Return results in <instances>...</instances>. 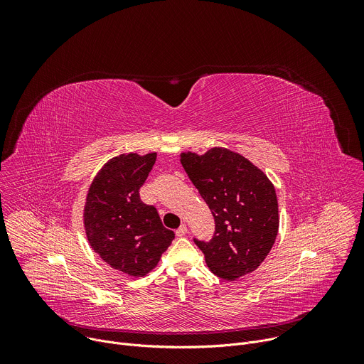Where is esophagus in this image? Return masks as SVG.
Instances as JSON below:
<instances>
[{
  "mask_svg": "<svg viewBox=\"0 0 364 364\" xmlns=\"http://www.w3.org/2000/svg\"><path fill=\"white\" fill-rule=\"evenodd\" d=\"M187 233V226L186 225H181L177 230H176V235L178 236V237H181V236H184Z\"/></svg>",
  "mask_w": 364,
  "mask_h": 364,
  "instance_id": "34e87169",
  "label": "esophagus"
}]
</instances>
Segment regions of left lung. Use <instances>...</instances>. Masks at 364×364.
<instances>
[{"mask_svg":"<svg viewBox=\"0 0 364 364\" xmlns=\"http://www.w3.org/2000/svg\"><path fill=\"white\" fill-rule=\"evenodd\" d=\"M181 166L209 205L215 235L194 239L210 271L226 281L253 272L271 252L279 228L274 184L240 154L212 148L181 154Z\"/></svg>","mask_w":364,"mask_h":364,"instance_id":"8db88e82","label":"left lung"}]
</instances>
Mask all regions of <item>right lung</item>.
Returning a JSON list of instances; mask_svg holds the SVG:
<instances>
[{
    "label": "right lung",
    "instance_id": "obj_1",
    "mask_svg": "<svg viewBox=\"0 0 364 364\" xmlns=\"http://www.w3.org/2000/svg\"><path fill=\"white\" fill-rule=\"evenodd\" d=\"M157 154H121L93 178L85 203L83 223L92 249L111 268L145 277L160 262L174 239L154 205L139 198Z\"/></svg>",
    "mask_w": 364,
    "mask_h": 364
}]
</instances>
